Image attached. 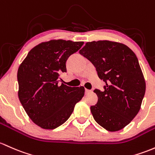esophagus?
Masks as SVG:
<instances>
[{"label":"esophagus","mask_w":155,"mask_h":155,"mask_svg":"<svg viewBox=\"0 0 155 155\" xmlns=\"http://www.w3.org/2000/svg\"><path fill=\"white\" fill-rule=\"evenodd\" d=\"M90 93H91V90L85 89V93H86V94H89Z\"/></svg>","instance_id":"obj_1"}]
</instances>
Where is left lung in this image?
<instances>
[{
	"label": "left lung",
	"mask_w": 155,
	"mask_h": 155,
	"mask_svg": "<svg viewBox=\"0 0 155 155\" xmlns=\"http://www.w3.org/2000/svg\"><path fill=\"white\" fill-rule=\"evenodd\" d=\"M95 65L104 91L94 90L98 102L91 107L95 120L105 130L124 128L137 115L145 95L146 82L135 53L120 42H87L79 51Z\"/></svg>",
	"instance_id": "1"
}]
</instances>
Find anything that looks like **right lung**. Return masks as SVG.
<instances>
[{
    "mask_svg": "<svg viewBox=\"0 0 155 155\" xmlns=\"http://www.w3.org/2000/svg\"><path fill=\"white\" fill-rule=\"evenodd\" d=\"M84 42L52 40L28 52L18 71V97L32 121L45 130L64 124L76 104L84 95V87H71L59 83L66 72V61Z\"/></svg>",
    "mask_w": 155,
    "mask_h": 155,
    "instance_id": "add662e5",
    "label": "right lung"
}]
</instances>
